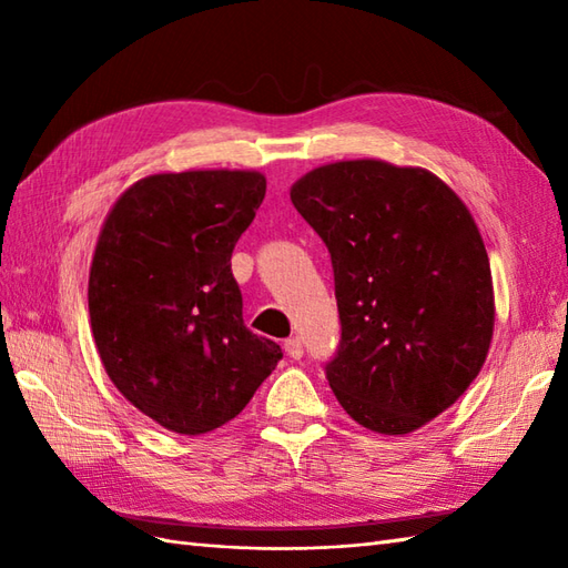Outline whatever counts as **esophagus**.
Returning <instances> with one entry per match:
<instances>
[{"label": "esophagus", "instance_id": "1", "mask_svg": "<svg viewBox=\"0 0 568 568\" xmlns=\"http://www.w3.org/2000/svg\"><path fill=\"white\" fill-rule=\"evenodd\" d=\"M283 348H285V354L291 356V358H303V354H305L303 339H300V336H291V339H285Z\"/></svg>", "mask_w": 568, "mask_h": 568}]
</instances>
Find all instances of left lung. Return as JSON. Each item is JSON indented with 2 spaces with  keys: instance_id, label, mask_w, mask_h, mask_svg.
Segmentation results:
<instances>
[{
  "instance_id": "8db88e82",
  "label": "left lung",
  "mask_w": 568,
  "mask_h": 568,
  "mask_svg": "<svg viewBox=\"0 0 568 568\" xmlns=\"http://www.w3.org/2000/svg\"><path fill=\"white\" fill-rule=\"evenodd\" d=\"M327 244L342 339L324 373L358 425L407 434L454 405L493 336L490 263L437 175L383 161L322 165L291 190Z\"/></svg>"
}]
</instances>
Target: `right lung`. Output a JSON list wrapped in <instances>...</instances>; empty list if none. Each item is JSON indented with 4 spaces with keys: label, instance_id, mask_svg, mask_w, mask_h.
<instances>
[{
    "label": "right lung",
    "instance_id": "1",
    "mask_svg": "<svg viewBox=\"0 0 568 568\" xmlns=\"http://www.w3.org/2000/svg\"><path fill=\"white\" fill-rule=\"evenodd\" d=\"M265 197L253 171L139 180L116 200L90 268V327L126 400L161 427L234 419L283 358L244 324L232 251Z\"/></svg>",
    "mask_w": 568,
    "mask_h": 568
}]
</instances>
